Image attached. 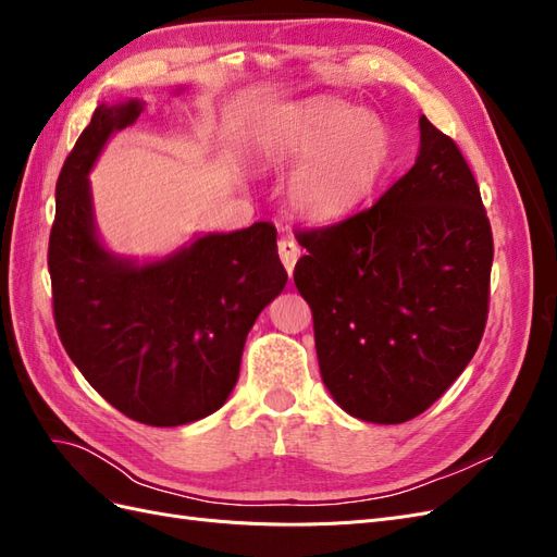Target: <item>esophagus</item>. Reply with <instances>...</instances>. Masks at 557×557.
Instances as JSON below:
<instances>
[{"mask_svg":"<svg viewBox=\"0 0 557 557\" xmlns=\"http://www.w3.org/2000/svg\"><path fill=\"white\" fill-rule=\"evenodd\" d=\"M299 256H301V248L297 246L295 239H281L278 242V258H281L285 272H288V274H293V269H295Z\"/></svg>","mask_w":557,"mask_h":557,"instance_id":"obj_1","label":"esophagus"}]
</instances>
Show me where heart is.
I'll list each match as a JSON object with an SVG mask.
<instances>
[{
  "label": "heart",
  "mask_w": 557,
  "mask_h": 557,
  "mask_svg": "<svg viewBox=\"0 0 557 557\" xmlns=\"http://www.w3.org/2000/svg\"><path fill=\"white\" fill-rule=\"evenodd\" d=\"M267 150L296 162L285 185L293 211L330 223L356 209L376 188L393 153V134L376 113L342 99H313L269 132Z\"/></svg>",
  "instance_id": "obj_1"
}]
</instances>
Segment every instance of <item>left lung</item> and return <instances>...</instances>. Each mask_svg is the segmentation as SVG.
I'll use <instances>...</instances> for the list:
<instances>
[{
  "label": "left lung",
  "mask_w": 557,
  "mask_h": 557,
  "mask_svg": "<svg viewBox=\"0 0 557 557\" xmlns=\"http://www.w3.org/2000/svg\"><path fill=\"white\" fill-rule=\"evenodd\" d=\"M416 164L376 205L297 232L295 285L313 313L320 376L367 423L430 409L481 344L493 230L458 144L420 115Z\"/></svg>",
  "instance_id": "left-lung-1"
}]
</instances>
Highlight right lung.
Here are the masks:
<instances>
[{"label":"right lung","mask_w":557,"mask_h":557,"mask_svg":"<svg viewBox=\"0 0 557 557\" xmlns=\"http://www.w3.org/2000/svg\"><path fill=\"white\" fill-rule=\"evenodd\" d=\"M144 104L97 107L55 185L48 272L60 342L111 407L144 425L176 428L221 409L239 379L246 336L288 274L276 227L207 234L137 264L97 239L88 174L113 132Z\"/></svg>","instance_id":"right-lung-1"}]
</instances>
